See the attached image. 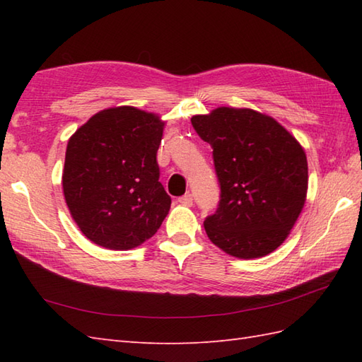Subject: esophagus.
I'll return each mask as SVG.
<instances>
[{
	"label": "esophagus",
	"mask_w": 362,
	"mask_h": 362,
	"mask_svg": "<svg viewBox=\"0 0 362 362\" xmlns=\"http://www.w3.org/2000/svg\"><path fill=\"white\" fill-rule=\"evenodd\" d=\"M179 204L185 205V206H191V205H193V196H191V194L188 193V194H185V196L179 197Z\"/></svg>",
	"instance_id": "1"
}]
</instances>
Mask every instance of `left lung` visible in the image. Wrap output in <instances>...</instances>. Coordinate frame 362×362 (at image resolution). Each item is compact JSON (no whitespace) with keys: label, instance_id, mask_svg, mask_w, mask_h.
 Instances as JSON below:
<instances>
[{"label":"left lung","instance_id":"obj_1","mask_svg":"<svg viewBox=\"0 0 362 362\" xmlns=\"http://www.w3.org/2000/svg\"><path fill=\"white\" fill-rule=\"evenodd\" d=\"M191 124L213 148L221 183L216 213L204 221L210 241L235 258L279 249L303 210L308 161L294 135L252 109L218 107Z\"/></svg>","mask_w":362,"mask_h":362}]
</instances>
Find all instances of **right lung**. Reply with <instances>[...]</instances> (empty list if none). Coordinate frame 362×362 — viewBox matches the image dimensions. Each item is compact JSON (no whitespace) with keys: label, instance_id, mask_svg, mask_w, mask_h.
<instances>
[{"label":"right lung","instance_id":"right-lung-1","mask_svg":"<svg viewBox=\"0 0 362 362\" xmlns=\"http://www.w3.org/2000/svg\"><path fill=\"white\" fill-rule=\"evenodd\" d=\"M165 121L119 105L95 113L66 144L62 187L71 218L91 243L130 250L156 235L171 209L158 182Z\"/></svg>","mask_w":362,"mask_h":362}]
</instances>
